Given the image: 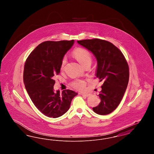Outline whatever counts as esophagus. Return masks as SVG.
<instances>
[{"mask_svg": "<svg viewBox=\"0 0 154 154\" xmlns=\"http://www.w3.org/2000/svg\"><path fill=\"white\" fill-rule=\"evenodd\" d=\"M81 95L83 96H85V97H88L90 95L89 94H81Z\"/></svg>", "mask_w": 154, "mask_h": 154, "instance_id": "esophagus-1", "label": "esophagus"}]
</instances>
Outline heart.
<instances>
[{
	"mask_svg": "<svg viewBox=\"0 0 154 154\" xmlns=\"http://www.w3.org/2000/svg\"><path fill=\"white\" fill-rule=\"evenodd\" d=\"M73 55L74 57L77 59L79 62L82 66H84L87 64H91L92 62V57L91 54L87 50L83 48H75L73 52ZM67 58L64 57L61 63V69H63L66 64ZM72 86L74 88L83 91L85 89L86 86V82L83 80H77L74 81L72 83Z\"/></svg>",
	"mask_w": 154,
	"mask_h": 154,
	"instance_id": "obj_1",
	"label": "heart"
}]
</instances>
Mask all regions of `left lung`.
Instances as JSON below:
<instances>
[{"mask_svg":"<svg viewBox=\"0 0 154 154\" xmlns=\"http://www.w3.org/2000/svg\"><path fill=\"white\" fill-rule=\"evenodd\" d=\"M77 43L95 57L96 76L104 81L99 95L101 101L93 110L99 115L109 114L117 107L124 95L129 77L128 64L122 52L109 42L94 38Z\"/></svg>","mask_w":154,"mask_h":154,"instance_id":"left-lung-1","label":"left lung"}]
</instances>
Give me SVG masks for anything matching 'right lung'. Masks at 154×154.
Wrapping results in <instances>:
<instances>
[{"mask_svg": "<svg viewBox=\"0 0 154 154\" xmlns=\"http://www.w3.org/2000/svg\"><path fill=\"white\" fill-rule=\"evenodd\" d=\"M74 40L47 41L39 44L26 59L23 82L32 101L45 116L58 118L70 108L77 93L67 89L55 92L53 77L60 72L62 60Z\"/></svg>", "mask_w": 154, "mask_h": 154, "instance_id": "right-lung-1", "label": "right lung"}]
</instances>
